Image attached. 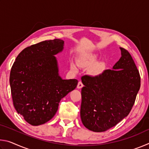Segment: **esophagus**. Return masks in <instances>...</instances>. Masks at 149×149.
<instances>
[{
	"mask_svg": "<svg viewBox=\"0 0 149 149\" xmlns=\"http://www.w3.org/2000/svg\"><path fill=\"white\" fill-rule=\"evenodd\" d=\"M83 87H84V85H83L82 82L81 81H79L78 82V84H77V89H81V88H82Z\"/></svg>",
	"mask_w": 149,
	"mask_h": 149,
	"instance_id": "34e87169",
	"label": "esophagus"
}]
</instances>
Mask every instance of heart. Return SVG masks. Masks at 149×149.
<instances>
[{
	"mask_svg": "<svg viewBox=\"0 0 149 149\" xmlns=\"http://www.w3.org/2000/svg\"><path fill=\"white\" fill-rule=\"evenodd\" d=\"M96 62V56L95 55H89V56H87L85 57L79 59L78 60L77 64L80 67H87L93 64H95ZM102 68V64H98L96 65L93 69V72L95 73H99L100 70ZM71 69L74 72L77 71V66L74 64L72 63L71 64Z\"/></svg>",
	"mask_w": 149,
	"mask_h": 149,
	"instance_id": "b5f03b06",
	"label": "heart"
}]
</instances>
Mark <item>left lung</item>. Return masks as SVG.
<instances>
[{"mask_svg":"<svg viewBox=\"0 0 149 149\" xmlns=\"http://www.w3.org/2000/svg\"><path fill=\"white\" fill-rule=\"evenodd\" d=\"M120 49L122 56L112 70L81 77V119L93 132H105L127 116L140 89L139 72L132 56Z\"/></svg>","mask_w":149,"mask_h":149,"instance_id":"1","label":"left lung"}]
</instances>
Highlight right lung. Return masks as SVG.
<instances>
[{
  "label": "right lung",
  "instance_id": "right-lung-1",
  "mask_svg": "<svg viewBox=\"0 0 149 149\" xmlns=\"http://www.w3.org/2000/svg\"><path fill=\"white\" fill-rule=\"evenodd\" d=\"M64 41L55 39L24 49L10 75L12 97L17 112L32 125L51 120L62 98L75 89L77 79H63L54 56L64 49Z\"/></svg>",
  "mask_w": 149,
  "mask_h": 149
}]
</instances>
